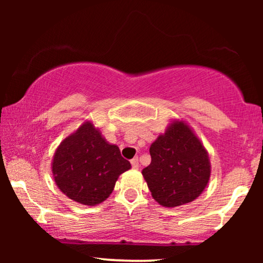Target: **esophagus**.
<instances>
[{
  "instance_id": "1",
  "label": "esophagus",
  "mask_w": 263,
  "mask_h": 263,
  "mask_svg": "<svg viewBox=\"0 0 263 263\" xmlns=\"http://www.w3.org/2000/svg\"><path fill=\"white\" fill-rule=\"evenodd\" d=\"M130 164H132V166H133V168H139V166H140V164H139V159H138V157L136 158H134V159H132L130 160Z\"/></svg>"
}]
</instances>
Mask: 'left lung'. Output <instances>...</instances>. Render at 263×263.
<instances>
[{
    "mask_svg": "<svg viewBox=\"0 0 263 263\" xmlns=\"http://www.w3.org/2000/svg\"><path fill=\"white\" fill-rule=\"evenodd\" d=\"M152 161L142 170L152 197L174 208L197 199L211 177L207 149L185 121L168 123L149 147Z\"/></svg>",
    "mask_w": 263,
    "mask_h": 263,
    "instance_id": "1",
    "label": "left lung"
}]
</instances>
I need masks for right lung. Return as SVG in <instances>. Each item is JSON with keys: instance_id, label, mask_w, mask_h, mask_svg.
Wrapping results in <instances>:
<instances>
[{"instance_id": "add662e5", "label": "right lung", "mask_w": 263, "mask_h": 263, "mask_svg": "<svg viewBox=\"0 0 263 263\" xmlns=\"http://www.w3.org/2000/svg\"><path fill=\"white\" fill-rule=\"evenodd\" d=\"M132 167L116 145L107 142L92 121H85L56 148L51 161L56 185L67 197L96 206L112 193L120 175Z\"/></svg>"}]
</instances>
